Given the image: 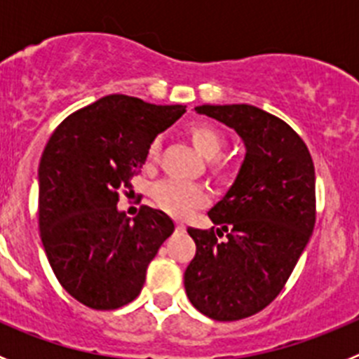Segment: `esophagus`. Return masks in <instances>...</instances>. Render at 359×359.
Here are the masks:
<instances>
[{
    "label": "esophagus",
    "instance_id": "esophagus-1",
    "mask_svg": "<svg viewBox=\"0 0 359 359\" xmlns=\"http://www.w3.org/2000/svg\"><path fill=\"white\" fill-rule=\"evenodd\" d=\"M176 230L177 231H185L187 230V226L183 223H176Z\"/></svg>",
    "mask_w": 359,
    "mask_h": 359
}]
</instances>
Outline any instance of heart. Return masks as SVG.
I'll list each match as a JSON object with an SVG mask.
<instances>
[{
    "label": "heart",
    "mask_w": 359,
    "mask_h": 359,
    "mask_svg": "<svg viewBox=\"0 0 359 359\" xmlns=\"http://www.w3.org/2000/svg\"><path fill=\"white\" fill-rule=\"evenodd\" d=\"M189 136L190 142L194 144V147L201 152L203 156L207 160H214L212 161V170L219 176H226L228 170L223 161L215 160V158L221 156V152L226 145L223 133L210 123H194L189 129ZM158 151H160V142L152 140L147 149L149 160H154L158 156ZM152 198H154V203L158 207L167 214L174 215V217H187L196 208L205 207L210 196L203 185L167 180V182L158 183L152 189Z\"/></svg>",
    "instance_id": "heart-1"
}]
</instances>
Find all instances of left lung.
I'll return each instance as SVG.
<instances>
[{"instance_id": "left-lung-1", "label": "left lung", "mask_w": 359, "mask_h": 359, "mask_svg": "<svg viewBox=\"0 0 359 359\" xmlns=\"http://www.w3.org/2000/svg\"><path fill=\"white\" fill-rule=\"evenodd\" d=\"M223 122L246 154L233 185L208 217L224 231L189 228L196 255L185 269L192 306L219 322L248 318L273 302L315 228V165L284 120L250 104L196 107Z\"/></svg>"}]
</instances>
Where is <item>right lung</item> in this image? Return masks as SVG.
<instances>
[{"label": "right lung", "mask_w": 359, "mask_h": 359, "mask_svg": "<svg viewBox=\"0 0 359 359\" xmlns=\"http://www.w3.org/2000/svg\"><path fill=\"white\" fill-rule=\"evenodd\" d=\"M185 113L128 95H107L75 111L50 136L39 163V230L57 280L84 306L133 302L149 262L174 231L165 212L116 208L118 192L147 160L151 142Z\"/></svg>", "instance_id": "add662e5"}]
</instances>
